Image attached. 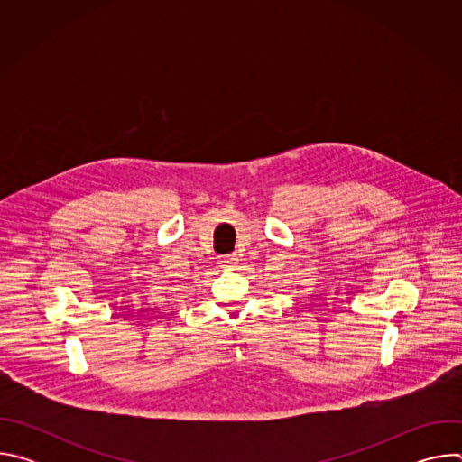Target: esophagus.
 <instances>
[{
  "mask_svg": "<svg viewBox=\"0 0 462 462\" xmlns=\"http://www.w3.org/2000/svg\"><path fill=\"white\" fill-rule=\"evenodd\" d=\"M221 263H223L225 267H232L234 263H236V255H223V257H221Z\"/></svg>",
  "mask_w": 462,
  "mask_h": 462,
  "instance_id": "esophagus-1",
  "label": "esophagus"
}]
</instances>
